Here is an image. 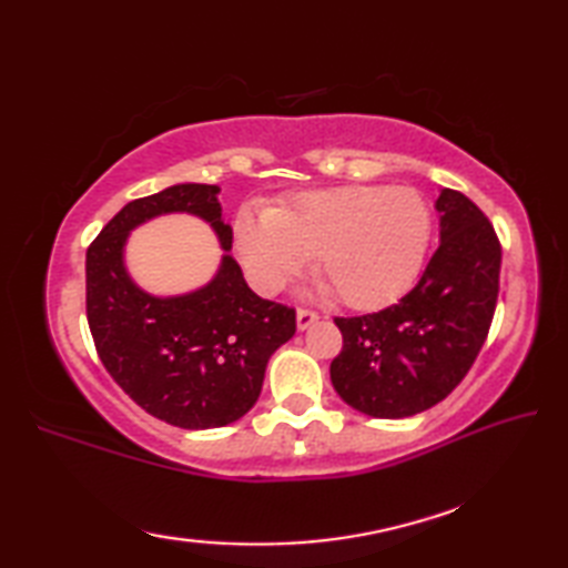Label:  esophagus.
Segmentation results:
<instances>
[{"label":"esophagus","instance_id":"34e87169","mask_svg":"<svg viewBox=\"0 0 568 568\" xmlns=\"http://www.w3.org/2000/svg\"><path fill=\"white\" fill-rule=\"evenodd\" d=\"M317 320H320V315H317L315 310H307V307H300V310H297V329H300V332L312 327V324H315Z\"/></svg>","mask_w":568,"mask_h":568}]
</instances>
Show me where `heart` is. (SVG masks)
<instances>
[{
  "instance_id": "b5f03b06",
  "label": "heart",
  "mask_w": 568,
  "mask_h": 568,
  "mask_svg": "<svg viewBox=\"0 0 568 568\" xmlns=\"http://www.w3.org/2000/svg\"><path fill=\"white\" fill-rule=\"evenodd\" d=\"M432 212L409 187L342 185L305 192L283 207L236 216L239 258L261 293H277L317 253L327 291L368 310L400 297L425 263Z\"/></svg>"
}]
</instances>
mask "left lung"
I'll return each mask as SVG.
<instances>
[{"instance_id": "8db88e82", "label": "left lung", "mask_w": 568, "mask_h": 568, "mask_svg": "<svg viewBox=\"0 0 568 568\" xmlns=\"http://www.w3.org/2000/svg\"><path fill=\"white\" fill-rule=\"evenodd\" d=\"M439 246L395 305L334 317L344 336L332 385L371 417L400 419L442 403L484 346L500 291V241L488 216L456 190L437 200Z\"/></svg>"}]
</instances>
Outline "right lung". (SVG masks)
<instances>
[{
    "label": "right lung",
    "mask_w": 568,
    "mask_h": 568,
    "mask_svg": "<svg viewBox=\"0 0 568 568\" xmlns=\"http://www.w3.org/2000/svg\"><path fill=\"white\" fill-rule=\"evenodd\" d=\"M220 187L183 183L129 202L88 248V324L100 361L131 400L168 425H232L256 405L265 366L295 334V310L251 291L229 256L232 226ZM171 211L207 221L225 248L213 281L195 294L155 298L130 281L123 244L131 227Z\"/></svg>",
    "instance_id": "1"
}]
</instances>
